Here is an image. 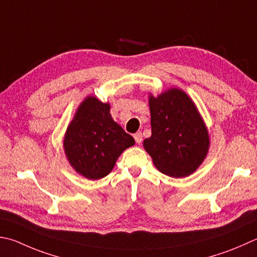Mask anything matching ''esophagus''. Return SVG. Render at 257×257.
Listing matches in <instances>:
<instances>
[{
  "label": "esophagus",
  "instance_id": "34e87169",
  "mask_svg": "<svg viewBox=\"0 0 257 257\" xmlns=\"http://www.w3.org/2000/svg\"><path fill=\"white\" fill-rule=\"evenodd\" d=\"M134 138H135V142H136L137 144H142V142H143V135H142L141 132L135 134L134 135Z\"/></svg>",
  "mask_w": 257,
  "mask_h": 257
}]
</instances>
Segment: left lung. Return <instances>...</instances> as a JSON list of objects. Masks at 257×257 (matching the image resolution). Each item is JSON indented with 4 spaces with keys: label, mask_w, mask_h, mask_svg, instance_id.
Wrapping results in <instances>:
<instances>
[{
    "label": "left lung",
    "mask_w": 257,
    "mask_h": 257,
    "mask_svg": "<svg viewBox=\"0 0 257 257\" xmlns=\"http://www.w3.org/2000/svg\"><path fill=\"white\" fill-rule=\"evenodd\" d=\"M152 136L144 147L162 173L183 177L198 169L207 155L208 130L197 108L177 88L149 97Z\"/></svg>",
    "instance_id": "8db88e82"
}]
</instances>
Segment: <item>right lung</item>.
<instances>
[{
  "label": "right lung",
  "instance_id": "obj_1",
  "mask_svg": "<svg viewBox=\"0 0 257 257\" xmlns=\"http://www.w3.org/2000/svg\"><path fill=\"white\" fill-rule=\"evenodd\" d=\"M133 145L134 138L113 121L110 105L94 96L80 105L64 139L71 165L90 180L108 175L120 154Z\"/></svg>",
  "mask_w": 257,
  "mask_h": 257
}]
</instances>
